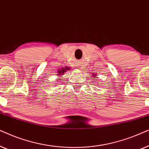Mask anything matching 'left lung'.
<instances>
[{
    "instance_id": "1",
    "label": "left lung",
    "mask_w": 149,
    "mask_h": 149,
    "mask_svg": "<svg viewBox=\"0 0 149 149\" xmlns=\"http://www.w3.org/2000/svg\"><path fill=\"white\" fill-rule=\"evenodd\" d=\"M93 76H95V74H94V75H93Z\"/></svg>"
}]
</instances>
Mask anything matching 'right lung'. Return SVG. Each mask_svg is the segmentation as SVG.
<instances>
[{
  "label": "right lung",
  "instance_id": "1",
  "mask_svg": "<svg viewBox=\"0 0 149 149\" xmlns=\"http://www.w3.org/2000/svg\"><path fill=\"white\" fill-rule=\"evenodd\" d=\"M70 70V69H68V68H66V69H62V70H60V72H58V73H60V74H59L58 75H62L63 73H64V72H65V70Z\"/></svg>",
  "mask_w": 149,
  "mask_h": 149
}]
</instances>
